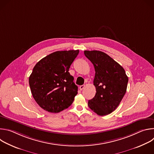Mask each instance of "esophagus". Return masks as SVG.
Listing matches in <instances>:
<instances>
[{"label":"esophagus","mask_w":154,"mask_h":154,"mask_svg":"<svg viewBox=\"0 0 154 154\" xmlns=\"http://www.w3.org/2000/svg\"><path fill=\"white\" fill-rule=\"evenodd\" d=\"M84 88H85V85H81V86H80L79 88H80V90L82 91V90H83L84 89Z\"/></svg>","instance_id":"34e87169"}]
</instances>
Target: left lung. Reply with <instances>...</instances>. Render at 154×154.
I'll list each match as a JSON object with an SVG mask.
<instances>
[{"instance_id": "obj_1", "label": "left lung", "mask_w": 154, "mask_h": 154, "mask_svg": "<svg viewBox=\"0 0 154 154\" xmlns=\"http://www.w3.org/2000/svg\"><path fill=\"white\" fill-rule=\"evenodd\" d=\"M84 54L93 64L95 69V96L88 100L91 109L99 116L113 112L124 96L128 77L121 66L105 53L98 51H85Z\"/></svg>"}]
</instances>
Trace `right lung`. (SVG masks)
<instances>
[{
	"label": "right lung",
	"instance_id": "obj_1",
	"mask_svg": "<svg viewBox=\"0 0 154 154\" xmlns=\"http://www.w3.org/2000/svg\"><path fill=\"white\" fill-rule=\"evenodd\" d=\"M79 53V50L57 51L35 66L29 85L34 99L45 110L57 113L72 103L78 87L69 69Z\"/></svg>",
	"mask_w": 154,
	"mask_h": 154
}]
</instances>
